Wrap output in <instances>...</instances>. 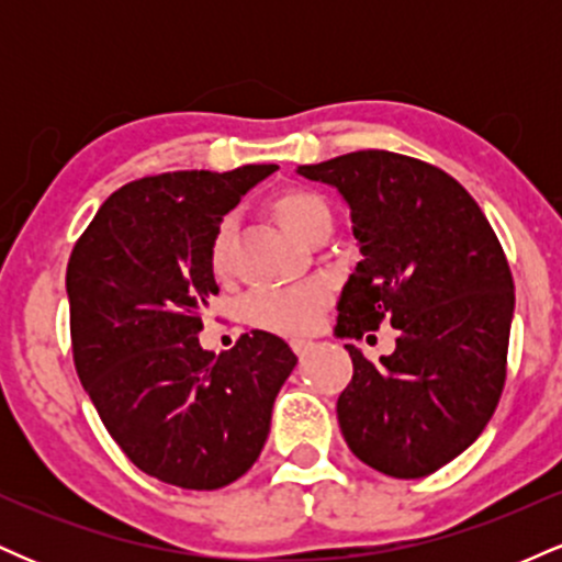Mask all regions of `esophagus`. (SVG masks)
Listing matches in <instances>:
<instances>
[{
	"label": "esophagus",
	"mask_w": 562,
	"mask_h": 562,
	"mask_svg": "<svg viewBox=\"0 0 562 562\" xmlns=\"http://www.w3.org/2000/svg\"><path fill=\"white\" fill-rule=\"evenodd\" d=\"M290 348L295 351V357L303 359L308 351H312L314 344H312V340H306V338H293V340H290Z\"/></svg>",
	"instance_id": "34e87169"
}]
</instances>
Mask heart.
Here are the masks:
<instances>
[{
    "label": "heart",
    "mask_w": 562,
    "mask_h": 562,
    "mask_svg": "<svg viewBox=\"0 0 562 562\" xmlns=\"http://www.w3.org/2000/svg\"><path fill=\"white\" fill-rule=\"evenodd\" d=\"M272 214L288 235L303 240L314 227L330 222V209L325 198L303 187H290L272 198ZM232 218L218 224L211 237L209 261L214 274H224L229 267L232 245ZM325 303V293L317 285L280 288V290H256L243 303V314L250 325L274 333H301L308 330L317 319L319 306Z\"/></svg>",
    "instance_id": "b5f03b06"
}]
</instances>
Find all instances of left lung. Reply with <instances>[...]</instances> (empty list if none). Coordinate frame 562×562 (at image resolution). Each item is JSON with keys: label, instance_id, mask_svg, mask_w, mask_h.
<instances>
[{"label": "left lung", "instance_id": "1", "mask_svg": "<svg viewBox=\"0 0 562 562\" xmlns=\"http://www.w3.org/2000/svg\"><path fill=\"white\" fill-rule=\"evenodd\" d=\"M295 171L338 190L362 254L335 335L359 340L383 319L398 333L378 364L346 344L340 434L393 479L436 473L483 434L502 396L515 312L505 250L465 187L423 160L359 150Z\"/></svg>", "mask_w": 562, "mask_h": 562}]
</instances>
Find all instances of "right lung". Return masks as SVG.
Returning a JSON list of instances; mask_svg holds the SVG:
<instances>
[{
    "label": "right lung",
    "mask_w": 562,
    "mask_h": 562,
    "mask_svg": "<svg viewBox=\"0 0 562 562\" xmlns=\"http://www.w3.org/2000/svg\"><path fill=\"white\" fill-rule=\"evenodd\" d=\"M274 171L263 164L128 182L70 254V340L83 391L128 460L171 486L211 492L248 473L299 362L263 330L218 357L198 340L218 293L211 237Z\"/></svg>",
    "instance_id": "add662e5"
}]
</instances>
